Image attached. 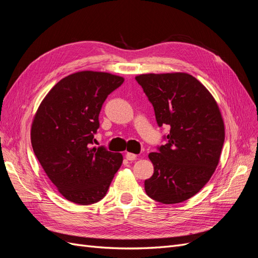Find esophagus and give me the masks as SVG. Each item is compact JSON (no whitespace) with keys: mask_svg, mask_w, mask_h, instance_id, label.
I'll list each match as a JSON object with an SVG mask.
<instances>
[{"mask_svg":"<svg viewBox=\"0 0 258 258\" xmlns=\"http://www.w3.org/2000/svg\"><path fill=\"white\" fill-rule=\"evenodd\" d=\"M126 158H127L128 160L132 161V160H135V159L137 158V155L134 154V153H127V154H126Z\"/></svg>","mask_w":258,"mask_h":258,"instance_id":"esophagus-1","label":"esophagus"}]
</instances>
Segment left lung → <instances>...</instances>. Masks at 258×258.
Masks as SVG:
<instances>
[{
	"mask_svg": "<svg viewBox=\"0 0 258 258\" xmlns=\"http://www.w3.org/2000/svg\"><path fill=\"white\" fill-rule=\"evenodd\" d=\"M136 80L154 106L158 126H170L168 143L151 153L154 174L145 179L148 197L165 205L195 196L213 175L225 140L215 99L187 73L141 74Z\"/></svg>",
	"mask_w": 258,
	"mask_h": 258,
	"instance_id": "1",
	"label": "left lung"
}]
</instances>
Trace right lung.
<instances>
[{"label":"right lung","instance_id":"add662e5","mask_svg":"<svg viewBox=\"0 0 258 258\" xmlns=\"http://www.w3.org/2000/svg\"><path fill=\"white\" fill-rule=\"evenodd\" d=\"M123 81L105 72L73 73L53 86L34 115L33 152L59 192L74 204L100 201L121 166L120 153L91 145L101 107Z\"/></svg>","mask_w":258,"mask_h":258}]
</instances>
